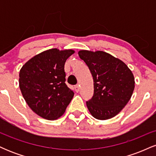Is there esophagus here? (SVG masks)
Returning <instances> with one entry per match:
<instances>
[{"label":"esophagus","instance_id":"1","mask_svg":"<svg viewBox=\"0 0 156 156\" xmlns=\"http://www.w3.org/2000/svg\"><path fill=\"white\" fill-rule=\"evenodd\" d=\"M75 91H76V92H78L80 91V87L78 85H76V87H75Z\"/></svg>","mask_w":156,"mask_h":156}]
</instances>
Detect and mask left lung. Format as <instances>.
Returning a JSON list of instances; mask_svg holds the SVG:
<instances>
[{"mask_svg": "<svg viewBox=\"0 0 156 156\" xmlns=\"http://www.w3.org/2000/svg\"><path fill=\"white\" fill-rule=\"evenodd\" d=\"M78 55L88 66L94 81V95L87 101L89 112L101 120L115 117L133 94V73L122 61L106 52L81 50Z\"/></svg>", "mask_w": 156, "mask_h": 156, "instance_id": "1", "label": "left lung"}]
</instances>
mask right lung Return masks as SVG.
Masks as SVG:
<instances>
[{"label":"right lung","instance_id":"1","mask_svg":"<svg viewBox=\"0 0 156 156\" xmlns=\"http://www.w3.org/2000/svg\"><path fill=\"white\" fill-rule=\"evenodd\" d=\"M72 49L47 50L32 57L20 70L19 87L30 108L39 117H62L74 96L65 83L64 64Z\"/></svg>","mask_w":156,"mask_h":156}]
</instances>
